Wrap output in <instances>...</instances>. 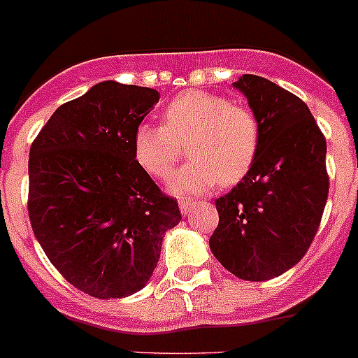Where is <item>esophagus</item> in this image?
I'll use <instances>...</instances> for the list:
<instances>
[{
  "instance_id": "esophagus-1",
  "label": "esophagus",
  "mask_w": 358,
  "mask_h": 358,
  "mask_svg": "<svg viewBox=\"0 0 358 358\" xmlns=\"http://www.w3.org/2000/svg\"><path fill=\"white\" fill-rule=\"evenodd\" d=\"M195 208H196V202H193V201H181V202H179V209H181V213L185 216H188L189 213H192Z\"/></svg>"
}]
</instances>
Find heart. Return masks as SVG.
I'll return each mask as SVG.
<instances>
[{"mask_svg": "<svg viewBox=\"0 0 358 358\" xmlns=\"http://www.w3.org/2000/svg\"><path fill=\"white\" fill-rule=\"evenodd\" d=\"M192 162L173 177L177 193H202L216 182L232 186L248 176L261 147L254 111L211 92L186 90L163 110V126L142 122L133 133V156L149 176L169 179L181 157Z\"/></svg>", "mask_w": 358, "mask_h": 358, "instance_id": "1", "label": "heart"}]
</instances>
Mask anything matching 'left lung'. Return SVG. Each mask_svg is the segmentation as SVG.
<instances>
[{
  "mask_svg": "<svg viewBox=\"0 0 358 358\" xmlns=\"http://www.w3.org/2000/svg\"><path fill=\"white\" fill-rule=\"evenodd\" d=\"M261 126L255 165L216 199L218 227L209 247L243 280H270L307 254L329 199L327 140L307 104L266 78L234 83Z\"/></svg>",
  "mask_w": 358,
  "mask_h": 358,
  "instance_id": "1",
  "label": "left lung"
}]
</instances>
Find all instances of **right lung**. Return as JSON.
Wrapping results in <instances>:
<instances>
[{"label": "right lung", "mask_w": 358, "mask_h": 358, "mask_svg": "<svg viewBox=\"0 0 358 358\" xmlns=\"http://www.w3.org/2000/svg\"><path fill=\"white\" fill-rule=\"evenodd\" d=\"M159 101L154 88L103 81L62 104L29 149L28 215L62 277L94 298L147 284L163 236L181 222L133 156V133Z\"/></svg>", "instance_id": "obj_1"}]
</instances>
